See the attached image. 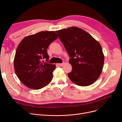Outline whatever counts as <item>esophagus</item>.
I'll return each instance as SVG.
<instances>
[{
    "mask_svg": "<svg viewBox=\"0 0 122 122\" xmlns=\"http://www.w3.org/2000/svg\"><path fill=\"white\" fill-rule=\"evenodd\" d=\"M63 64H64V63H59V64H57V65H58V66H62Z\"/></svg>",
    "mask_w": 122,
    "mask_h": 122,
    "instance_id": "34e87169",
    "label": "esophagus"
}]
</instances>
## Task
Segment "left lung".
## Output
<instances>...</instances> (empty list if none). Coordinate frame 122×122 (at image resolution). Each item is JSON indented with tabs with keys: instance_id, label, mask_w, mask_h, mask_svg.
Here are the masks:
<instances>
[{
	"instance_id": "1",
	"label": "left lung",
	"mask_w": 122,
	"mask_h": 122,
	"mask_svg": "<svg viewBox=\"0 0 122 122\" xmlns=\"http://www.w3.org/2000/svg\"><path fill=\"white\" fill-rule=\"evenodd\" d=\"M71 57L72 67L68 76L81 86L92 84L99 77L103 69L104 55L99 42L86 31L76 27L56 31Z\"/></svg>"
}]
</instances>
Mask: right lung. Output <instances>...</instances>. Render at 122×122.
Listing matches in <instances>:
<instances>
[{
    "label": "right lung",
    "instance_id": "right-lung-1",
    "mask_svg": "<svg viewBox=\"0 0 122 122\" xmlns=\"http://www.w3.org/2000/svg\"><path fill=\"white\" fill-rule=\"evenodd\" d=\"M58 37L54 31H42L25 36L19 44L14 59V70L19 79L28 87L40 89L52 81L56 66L43 63L42 59L48 61L47 49Z\"/></svg>",
    "mask_w": 122,
    "mask_h": 122
}]
</instances>
